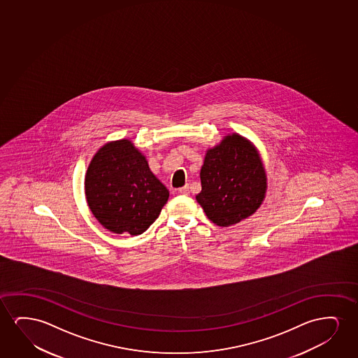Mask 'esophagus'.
<instances>
[{"mask_svg": "<svg viewBox=\"0 0 358 358\" xmlns=\"http://www.w3.org/2000/svg\"><path fill=\"white\" fill-rule=\"evenodd\" d=\"M178 193H181L183 196H188V194H189V186L186 185V186L182 187V188L178 189Z\"/></svg>", "mask_w": 358, "mask_h": 358, "instance_id": "esophagus-1", "label": "esophagus"}]
</instances>
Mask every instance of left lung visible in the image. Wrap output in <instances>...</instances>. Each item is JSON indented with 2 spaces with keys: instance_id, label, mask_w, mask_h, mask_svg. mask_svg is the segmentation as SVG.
Listing matches in <instances>:
<instances>
[{
  "instance_id": "1",
  "label": "left lung",
  "mask_w": 358,
  "mask_h": 358,
  "mask_svg": "<svg viewBox=\"0 0 358 358\" xmlns=\"http://www.w3.org/2000/svg\"><path fill=\"white\" fill-rule=\"evenodd\" d=\"M196 201L217 226L235 225L252 215L264 199L266 176L258 152L238 134L206 152Z\"/></svg>"
}]
</instances>
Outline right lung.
<instances>
[{
  "mask_svg": "<svg viewBox=\"0 0 358 358\" xmlns=\"http://www.w3.org/2000/svg\"><path fill=\"white\" fill-rule=\"evenodd\" d=\"M85 196L96 220L113 234L141 235L157 220L169 191L127 139L108 143L90 162Z\"/></svg>",
  "mask_w": 358,
  "mask_h": 358,
  "instance_id": "1",
  "label": "right lung"
}]
</instances>
